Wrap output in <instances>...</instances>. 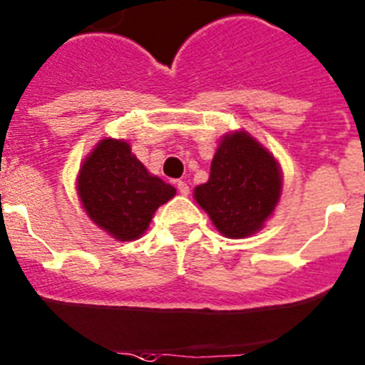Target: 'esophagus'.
Masks as SVG:
<instances>
[{
    "label": "esophagus",
    "instance_id": "obj_1",
    "mask_svg": "<svg viewBox=\"0 0 365 365\" xmlns=\"http://www.w3.org/2000/svg\"><path fill=\"white\" fill-rule=\"evenodd\" d=\"M176 187H178V192L182 194V196H187V194H189V185H187L185 182H182V180L176 183Z\"/></svg>",
    "mask_w": 365,
    "mask_h": 365
}]
</instances>
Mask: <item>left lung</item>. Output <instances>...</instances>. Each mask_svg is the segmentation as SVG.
<instances>
[{
	"instance_id": "left-lung-1",
	"label": "left lung",
	"mask_w": 365,
	"mask_h": 365,
	"mask_svg": "<svg viewBox=\"0 0 365 365\" xmlns=\"http://www.w3.org/2000/svg\"><path fill=\"white\" fill-rule=\"evenodd\" d=\"M281 194L277 158L241 129L221 136L209 180L194 187L192 196L221 236L243 240L259 232L274 216Z\"/></svg>"
}]
</instances>
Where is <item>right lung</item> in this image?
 I'll return each mask as SVG.
<instances>
[{
	"label": "right lung",
	"instance_id": "1",
	"mask_svg": "<svg viewBox=\"0 0 365 365\" xmlns=\"http://www.w3.org/2000/svg\"><path fill=\"white\" fill-rule=\"evenodd\" d=\"M77 194L84 212L117 241H135L176 189L151 175L124 138H102L81 163Z\"/></svg>",
	"mask_w": 365,
	"mask_h": 365
}]
</instances>
